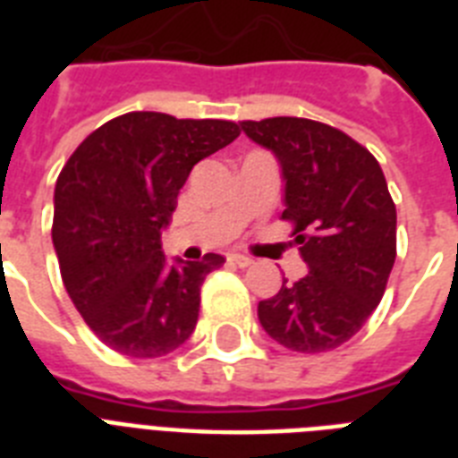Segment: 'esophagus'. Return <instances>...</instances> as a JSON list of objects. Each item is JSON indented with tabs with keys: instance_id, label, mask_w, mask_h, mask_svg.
Segmentation results:
<instances>
[{
	"instance_id": "obj_1",
	"label": "esophagus",
	"mask_w": 458,
	"mask_h": 458,
	"mask_svg": "<svg viewBox=\"0 0 458 458\" xmlns=\"http://www.w3.org/2000/svg\"><path fill=\"white\" fill-rule=\"evenodd\" d=\"M228 261H230V264L240 266V268H247V266L254 264V259H251V257H244V254H237V251H235V254H230Z\"/></svg>"
}]
</instances>
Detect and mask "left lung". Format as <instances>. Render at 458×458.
Returning <instances> with one entry per match:
<instances>
[{"label": "left lung", "mask_w": 458, "mask_h": 458, "mask_svg": "<svg viewBox=\"0 0 458 458\" xmlns=\"http://www.w3.org/2000/svg\"><path fill=\"white\" fill-rule=\"evenodd\" d=\"M283 168L285 211L309 273L259 301L273 340L300 354L352 340L385 294L397 257V208L376 157L333 125L309 118L240 123Z\"/></svg>", "instance_id": "1"}]
</instances>
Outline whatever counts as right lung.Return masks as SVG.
I'll list each match as a JSON object with an SVG mask.
<instances>
[{
  "label": "right lung",
  "instance_id": "add662e5",
  "mask_svg": "<svg viewBox=\"0 0 458 458\" xmlns=\"http://www.w3.org/2000/svg\"><path fill=\"white\" fill-rule=\"evenodd\" d=\"M240 125L131 111L89 132L61 168L52 240L66 293L89 330L118 354L157 359L192 335L199 290L221 254L168 264L161 233L180 187Z\"/></svg>",
  "mask_w": 458,
  "mask_h": 458
}]
</instances>
